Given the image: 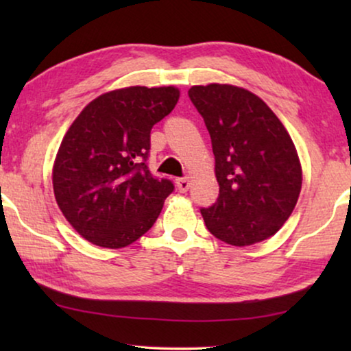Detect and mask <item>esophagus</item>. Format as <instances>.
<instances>
[{"label": "esophagus", "mask_w": 351, "mask_h": 351, "mask_svg": "<svg viewBox=\"0 0 351 351\" xmlns=\"http://www.w3.org/2000/svg\"><path fill=\"white\" fill-rule=\"evenodd\" d=\"M176 184H177V189H179L180 193H185V191L190 189V179H189V177H180V179L176 180Z\"/></svg>", "instance_id": "34e87169"}]
</instances>
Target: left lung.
Segmentation results:
<instances>
[{"instance_id": "1", "label": "left lung", "mask_w": 351, "mask_h": 351, "mask_svg": "<svg viewBox=\"0 0 351 351\" xmlns=\"http://www.w3.org/2000/svg\"><path fill=\"white\" fill-rule=\"evenodd\" d=\"M189 97L208 128L219 198L201 209L206 227L233 246L270 238L289 219L302 189L292 138L256 94L230 84L193 86Z\"/></svg>"}]
</instances>
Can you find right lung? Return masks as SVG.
I'll return each mask as SVG.
<instances>
[{"instance_id":"obj_1","label":"right lung","mask_w":351,"mask_h":351,"mask_svg":"<svg viewBox=\"0 0 351 351\" xmlns=\"http://www.w3.org/2000/svg\"><path fill=\"white\" fill-rule=\"evenodd\" d=\"M179 95L172 86L112 90L94 99L66 131L52 185L62 214L88 241L124 247L156 222L174 184L148 169L150 132Z\"/></svg>"}]
</instances>
